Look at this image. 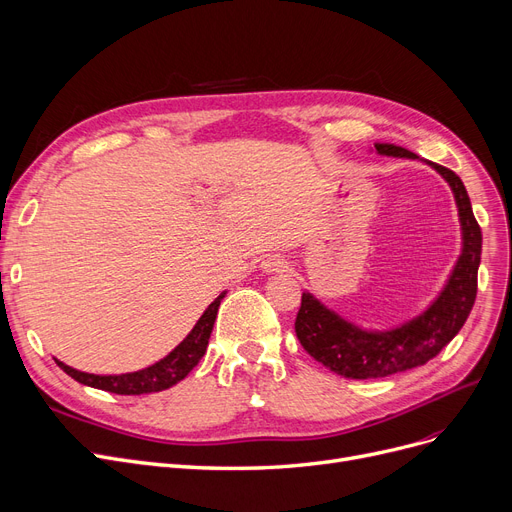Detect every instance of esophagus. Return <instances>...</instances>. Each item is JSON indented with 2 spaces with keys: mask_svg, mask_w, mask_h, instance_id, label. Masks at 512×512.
<instances>
[{
  "mask_svg": "<svg viewBox=\"0 0 512 512\" xmlns=\"http://www.w3.org/2000/svg\"><path fill=\"white\" fill-rule=\"evenodd\" d=\"M285 269H287V262L283 258H279V256H273V258H269V260L264 262V271L266 273H281Z\"/></svg>",
  "mask_w": 512,
  "mask_h": 512,
  "instance_id": "34e87169",
  "label": "esophagus"
}]
</instances>
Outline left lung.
<instances>
[{"label": "left lung", "instance_id": "obj_1", "mask_svg": "<svg viewBox=\"0 0 512 512\" xmlns=\"http://www.w3.org/2000/svg\"><path fill=\"white\" fill-rule=\"evenodd\" d=\"M383 156L417 158L400 145L377 143ZM452 187L462 225V254L454 273L433 306L394 331L367 333L327 310L310 294H302L296 335L302 348L323 367L346 379H379L421 367L440 354L465 325L477 298V269L481 260V227L460 177L450 168L429 162Z\"/></svg>", "mask_w": 512, "mask_h": 512}]
</instances>
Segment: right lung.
<instances>
[{"mask_svg":"<svg viewBox=\"0 0 512 512\" xmlns=\"http://www.w3.org/2000/svg\"><path fill=\"white\" fill-rule=\"evenodd\" d=\"M221 300H223V294L206 308V312L200 316L196 327L191 329V333L173 352L143 371L127 373V375H91V373H81L77 369H70L68 364H64L60 360H56V362H58V367L75 381L95 387V389H104V392H110V394L141 396V394L162 392V389L173 387L175 383L185 379L189 375V371L196 367L200 358L204 356Z\"/></svg>","mask_w":512,"mask_h":512,"instance_id":"obj_1","label":"right lung"}]
</instances>
